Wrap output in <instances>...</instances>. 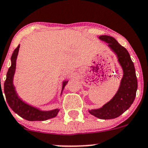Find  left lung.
Returning <instances> with one entry per match:
<instances>
[{
	"mask_svg": "<svg viewBox=\"0 0 148 148\" xmlns=\"http://www.w3.org/2000/svg\"><path fill=\"white\" fill-rule=\"evenodd\" d=\"M99 38L107 43L109 47L117 55V60L123 71V76L118 90L112 99L100 108L88 111L97 118L110 120L118 117L132 105L136 96L138 79L134 64L127 50L121 46L115 38L110 36H100Z\"/></svg>",
	"mask_w": 148,
	"mask_h": 148,
	"instance_id": "obj_1",
	"label": "left lung"
}]
</instances>
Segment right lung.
<instances>
[{"mask_svg":"<svg viewBox=\"0 0 148 148\" xmlns=\"http://www.w3.org/2000/svg\"><path fill=\"white\" fill-rule=\"evenodd\" d=\"M19 48H20V45L18 46V47L15 49L12 54L11 59H10L11 65L8 69L6 74V79L4 83V93H5V99H6L8 104L14 112L26 120L44 121L53 118L58 114L59 109H54L49 111H43L23 102L19 97L16 92V87L13 84V77H14L15 71H16V59L18 54ZM67 83H68V81H64L62 83L61 95H62V92ZM0 91L2 92L1 88Z\"/></svg>","mask_w":148,"mask_h":148,"instance_id":"obj_1","label":"right lung"}]
</instances>
